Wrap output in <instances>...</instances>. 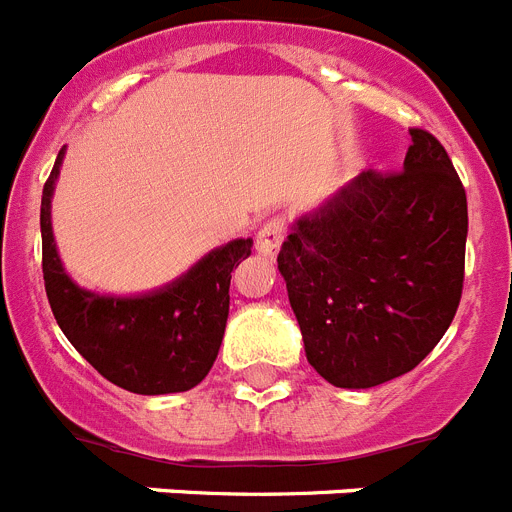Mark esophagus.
<instances>
[{
  "label": "esophagus",
  "instance_id": "1",
  "mask_svg": "<svg viewBox=\"0 0 512 512\" xmlns=\"http://www.w3.org/2000/svg\"><path fill=\"white\" fill-rule=\"evenodd\" d=\"M285 237V224L283 219H270L260 227L257 232V252L265 257H275V252L280 250V242Z\"/></svg>",
  "mask_w": 512,
  "mask_h": 512
}]
</instances>
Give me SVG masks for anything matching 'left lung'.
<instances>
[{
    "mask_svg": "<svg viewBox=\"0 0 512 512\" xmlns=\"http://www.w3.org/2000/svg\"><path fill=\"white\" fill-rule=\"evenodd\" d=\"M467 193L441 142L411 130L403 170H365L293 222L278 270L311 367L365 390L411 372L464 283Z\"/></svg>",
    "mask_w": 512,
    "mask_h": 512,
    "instance_id": "8db88e82",
    "label": "left lung"
}]
</instances>
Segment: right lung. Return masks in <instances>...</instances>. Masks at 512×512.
Returning <instances> with one entry per match:
<instances>
[{"mask_svg": "<svg viewBox=\"0 0 512 512\" xmlns=\"http://www.w3.org/2000/svg\"><path fill=\"white\" fill-rule=\"evenodd\" d=\"M63 147L40 204L43 278L53 316L68 342L94 370L137 395L186 393L214 365L229 316V280L250 257L252 239H232L206 252L176 280L135 296L81 288L63 267L50 222V204Z\"/></svg>", "mask_w": 512, "mask_h": 512, "instance_id": "1", "label": "right lung"}]
</instances>
